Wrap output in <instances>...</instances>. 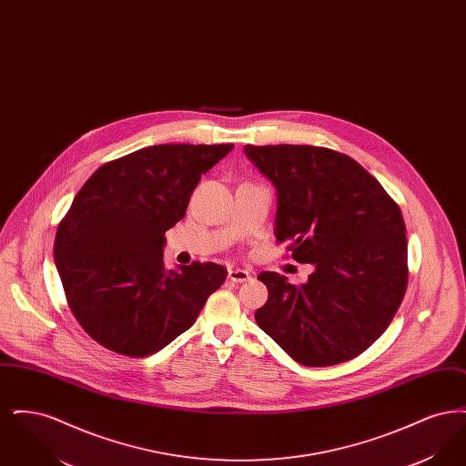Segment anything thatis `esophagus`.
<instances>
[{
    "mask_svg": "<svg viewBox=\"0 0 466 466\" xmlns=\"http://www.w3.org/2000/svg\"><path fill=\"white\" fill-rule=\"evenodd\" d=\"M228 279L234 283H244L248 279H251V274L244 268H230L228 270Z\"/></svg>",
    "mask_w": 466,
    "mask_h": 466,
    "instance_id": "esophagus-1",
    "label": "esophagus"
}]
</instances>
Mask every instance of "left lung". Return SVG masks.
Instances as JSON below:
<instances>
[{
    "mask_svg": "<svg viewBox=\"0 0 466 466\" xmlns=\"http://www.w3.org/2000/svg\"><path fill=\"white\" fill-rule=\"evenodd\" d=\"M278 190L276 239L306 285L262 272L268 289L255 319L295 361L329 367L361 355L388 329L407 289V238L399 204L355 158L310 145H246Z\"/></svg>",
    "mask_w": 466,
    "mask_h": 466,
    "instance_id": "left-lung-1",
    "label": "left lung"
}]
</instances>
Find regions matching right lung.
<instances>
[{
	"label": "right lung",
	"instance_id": "1",
	"mask_svg": "<svg viewBox=\"0 0 466 466\" xmlns=\"http://www.w3.org/2000/svg\"><path fill=\"white\" fill-rule=\"evenodd\" d=\"M234 145H156L103 164L57 227L54 258L80 327L118 355H154L188 330L227 268L164 266L166 232Z\"/></svg>",
	"mask_w": 466,
	"mask_h": 466
}]
</instances>
